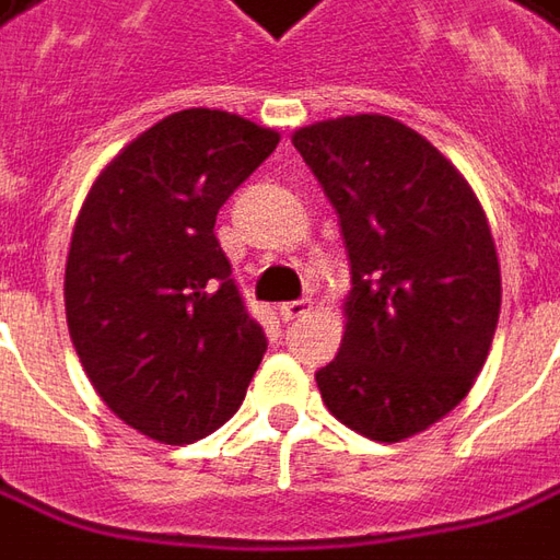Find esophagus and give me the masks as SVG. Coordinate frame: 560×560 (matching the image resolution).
Masks as SVG:
<instances>
[{"instance_id":"obj_1","label":"esophagus","mask_w":560,"mask_h":560,"mask_svg":"<svg viewBox=\"0 0 560 560\" xmlns=\"http://www.w3.org/2000/svg\"><path fill=\"white\" fill-rule=\"evenodd\" d=\"M312 310V300L310 296H303V300H288V303H281L279 315L284 322H294L300 315H306Z\"/></svg>"}]
</instances>
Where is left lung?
Masks as SVG:
<instances>
[{
	"label": "left lung",
	"instance_id": "left-lung-1",
	"mask_svg": "<svg viewBox=\"0 0 560 560\" xmlns=\"http://www.w3.org/2000/svg\"><path fill=\"white\" fill-rule=\"evenodd\" d=\"M296 152L340 217L352 291L328 410L374 441L423 432L469 395L500 318L488 217L463 174L389 116L300 128Z\"/></svg>",
	"mask_w": 560,
	"mask_h": 560
}]
</instances>
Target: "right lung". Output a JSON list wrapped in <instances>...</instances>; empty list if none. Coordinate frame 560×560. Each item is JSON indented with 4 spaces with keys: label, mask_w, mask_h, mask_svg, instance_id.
<instances>
[{
    "label": "right lung",
    "mask_w": 560,
    "mask_h": 560,
    "mask_svg": "<svg viewBox=\"0 0 560 560\" xmlns=\"http://www.w3.org/2000/svg\"><path fill=\"white\" fill-rule=\"evenodd\" d=\"M279 135L220 109H184L101 171L67 257V325L91 386L165 444L223 425L266 352L214 235L217 211Z\"/></svg>",
    "instance_id": "obj_1"
}]
</instances>
